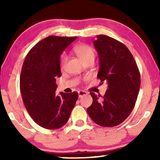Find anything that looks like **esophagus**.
I'll return each mask as SVG.
<instances>
[{
    "label": "esophagus",
    "instance_id": "34e87169",
    "mask_svg": "<svg viewBox=\"0 0 160 160\" xmlns=\"http://www.w3.org/2000/svg\"><path fill=\"white\" fill-rule=\"evenodd\" d=\"M88 94L87 92L86 91H82V90H80L78 91V95H79V98H82L83 95H86Z\"/></svg>",
    "mask_w": 160,
    "mask_h": 160
}]
</instances>
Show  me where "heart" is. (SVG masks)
<instances>
[{
    "instance_id": "heart-1",
    "label": "heart",
    "mask_w": 160,
    "mask_h": 160,
    "mask_svg": "<svg viewBox=\"0 0 160 160\" xmlns=\"http://www.w3.org/2000/svg\"><path fill=\"white\" fill-rule=\"evenodd\" d=\"M74 51L82 62H86L88 59H90V58H94L95 57V52L93 49L90 46L84 44V43L75 46ZM67 56L65 53H63L60 57V65H61V67H64L66 62H67Z\"/></svg>"
}]
</instances>
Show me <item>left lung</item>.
Returning <instances> with one entry per match:
<instances>
[{"label":"left lung","mask_w":160,"mask_h":160,"mask_svg":"<svg viewBox=\"0 0 160 160\" xmlns=\"http://www.w3.org/2000/svg\"><path fill=\"white\" fill-rule=\"evenodd\" d=\"M93 42L99 56L98 78L108 82L104 96L90 92L92 104L87 113L103 127L122 122L132 111L141 86V77L133 56L123 43L103 34ZM103 83V82H102Z\"/></svg>","instance_id":"obj_1"}]
</instances>
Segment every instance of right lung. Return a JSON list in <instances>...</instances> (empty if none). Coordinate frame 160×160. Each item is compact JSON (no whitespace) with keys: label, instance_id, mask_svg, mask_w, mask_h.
Returning <instances> with one entry per match:
<instances>
[{"label":"right lung","instance_id":"obj_1","mask_svg":"<svg viewBox=\"0 0 160 160\" xmlns=\"http://www.w3.org/2000/svg\"><path fill=\"white\" fill-rule=\"evenodd\" d=\"M77 37L49 36L30 49L20 75V91L29 115L41 127L57 129L68 120L78 93L57 95L56 78L61 77L60 56Z\"/></svg>","mask_w":160,"mask_h":160}]
</instances>
